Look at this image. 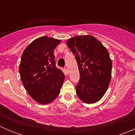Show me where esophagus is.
<instances>
[{
	"label": "esophagus",
	"instance_id": "obj_1",
	"mask_svg": "<svg viewBox=\"0 0 135 135\" xmlns=\"http://www.w3.org/2000/svg\"><path fill=\"white\" fill-rule=\"evenodd\" d=\"M64 73H65V74H68V73H69V70H68V69L66 68L64 69Z\"/></svg>",
	"mask_w": 135,
	"mask_h": 135
}]
</instances>
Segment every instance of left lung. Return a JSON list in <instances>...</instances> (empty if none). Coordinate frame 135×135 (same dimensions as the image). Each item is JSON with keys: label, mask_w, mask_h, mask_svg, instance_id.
Here are the masks:
<instances>
[{"label": "left lung", "mask_w": 135, "mask_h": 135, "mask_svg": "<svg viewBox=\"0 0 135 135\" xmlns=\"http://www.w3.org/2000/svg\"><path fill=\"white\" fill-rule=\"evenodd\" d=\"M67 46L75 55L80 78L76 86L78 97L84 103L99 101L105 94L112 75V60L101 42L91 35L69 39Z\"/></svg>", "instance_id": "8db88e82"}]
</instances>
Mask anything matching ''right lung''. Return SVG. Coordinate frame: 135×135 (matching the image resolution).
I'll return each mask as SVG.
<instances>
[{
	"label": "right lung",
	"instance_id": "right-lung-1",
	"mask_svg": "<svg viewBox=\"0 0 135 135\" xmlns=\"http://www.w3.org/2000/svg\"><path fill=\"white\" fill-rule=\"evenodd\" d=\"M61 40L42 36L32 41L21 55L20 74L23 86L37 103L47 104L60 93L65 74L55 66L54 50Z\"/></svg>",
	"mask_w": 135,
	"mask_h": 135
}]
</instances>
